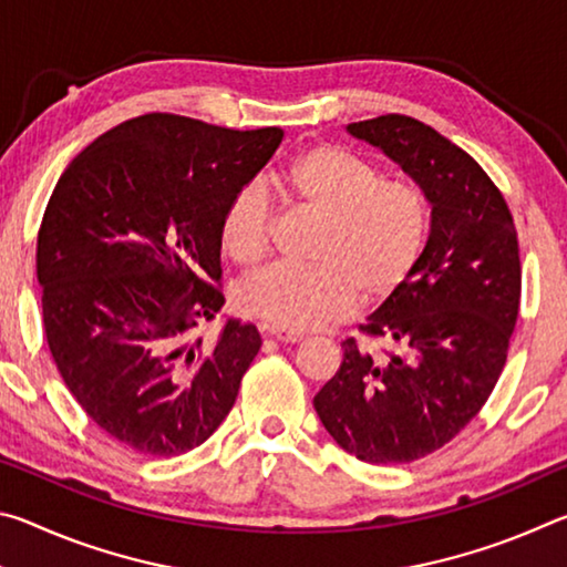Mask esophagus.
<instances>
[{"mask_svg": "<svg viewBox=\"0 0 567 567\" xmlns=\"http://www.w3.org/2000/svg\"><path fill=\"white\" fill-rule=\"evenodd\" d=\"M260 330H262V334H267V338H272V340H277V342H300V340L305 338L302 332H295V330L277 328V324H270V322L260 324Z\"/></svg>", "mask_w": 567, "mask_h": 567, "instance_id": "obj_1", "label": "esophagus"}]
</instances>
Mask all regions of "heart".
Listing matches in <instances>:
<instances>
[{
    "label": "heart",
    "instance_id": "heart-1",
    "mask_svg": "<svg viewBox=\"0 0 567 567\" xmlns=\"http://www.w3.org/2000/svg\"><path fill=\"white\" fill-rule=\"evenodd\" d=\"M287 199L322 217L310 267H267L237 287V305L285 330H315L358 305L395 295L427 243L425 197L334 145L297 155L277 179ZM225 252L257 265L270 249L272 205L262 182L239 187L219 223Z\"/></svg>",
    "mask_w": 567,
    "mask_h": 567
}]
</instances>
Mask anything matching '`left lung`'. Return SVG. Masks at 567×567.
Segmentation results:
<instances>
[{
  "label": "left lung",
  "instance_id": "1",
  "mask_svg": "<svg viewBox=\"0 0 567 567\" xmlns=\"http://www.w3.org/2000/svg\"><path fill=\"white\" fill-rule=\"evenodd\" d=\"M398 162L430 203V235L405 285L348 338L340 370L315 395L334 443L362 463H412L450 443L505 368L520 310L513 215L485 169L405 114L348 124Z\"/></svg>",
  "mask_w": 567,
  "mask_h": 567
}]
</instances>
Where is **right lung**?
<instances>
[{"mask_svg": "<svg viewBox=\"0 0 567 567\" xmlns=\"http://www.w3.org/2000/svg\"><path fill=\"white\" fill-rule=\"evenodd\" d=\"M282 142L152 112L117 124L62 172L37 237L44 334L56 370L104 433L152 457L203 445L260 352L223 310L219 223Z\"/></svg>", "mask_w": 567, "mask_h": 567, "instance_id": "add662e5", "label": "right lung"}]
</instances>
